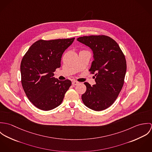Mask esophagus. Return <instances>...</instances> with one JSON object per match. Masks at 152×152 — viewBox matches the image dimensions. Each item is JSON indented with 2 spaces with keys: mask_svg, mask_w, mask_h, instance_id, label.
Listing matches in <instances>:
<instances>
[{
  "mask_svg": "<svg viewBox=\"0 0 152 152\" xmlns=\"http://www.w3.org/2000/svg\"><path fill=\"white\" fill-rule=\"evenodd\" d=\"M79 84V83L78 82V81H73L72 82V84L73 85V86H77V85H78Z\"/></svg>",
  "mask_w": 152,
  "mask_h": 152,
  "instance_id": "1",
  "label": "esophagus"
}]
</instances>
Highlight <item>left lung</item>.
Instances as JSON below:
<instances>
[{
  "label": "left lung",
  "instance_id": "1",
  "mask_svg": "<svg viewBox=\"0 0 152 152\" xmlns=\"http://www.w3.org/2000/svg\"><path fill=\"white\" fill-rule=\"evenodd\" d=\"M92 51L94 61L89 71L95 72V85L84 83L87 90L82 95L84 105L101 111L111 106L118 96L124 83L126 71L125 56L118 43L108 36H90L77 39Z\"/></svg>",
  "mask_w": 152,
  "mask_h": 152
}]
</instances>
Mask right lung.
<instances>
[{
    "label": "right lung",
    "mask_w": 152,
    "mask_h": 152,
    "mask_svg": "<svg viewBox=\"0 0 152 152\" xmlns=\"http://www.w3.org/2000/svg\"><path fill=\"white\" fill-rule=\"evenodd\" d=\"M74 39L38 40L23 57L22 87L29 101L37 108L50 110L62 103L71 81L58 80L54 77V72L60 67L62 55Z\"/></svg>",
    "instance_id": "1"
}]
</instances>
